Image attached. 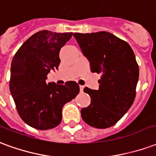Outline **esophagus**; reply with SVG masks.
I'll return each instance as SVG.
<instances>
[{
  "instance_id": "obj_1",
  "label": "esophagus",
  "mask_w": 156,
  "mask_h": 156,
  "mask_svg": "<svg viewBox=\"0 0 156 156\" xmlns=\"http://www.w3.org/2000/svg\"><path fill=\"white\" fill-rule=\"evenodd\" d=\"M83 90H84V86H81V85H80V92H82Z\"/></svg>"
}]
</instances>
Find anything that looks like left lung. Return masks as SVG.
Listing matches in <instances>:
<instances>
[{"label":"left lung","mask_w":156,"mask_h":156,"mask_svg":"<svg viewBox=\"0 0 156 156\" xmlns=\"http://www.w3.org/2000/svg\"><path fill=\"white\" fill-rule=\"evenodd\" d=\"M92 72L101 74L98 90L88 87L90 105L80 114L89 126L105 129L114 126L128 111L136 98L139 66L130 45L106 31L74 33Z\"/></svg>","instance_id":"obj_1"}]
</instances>
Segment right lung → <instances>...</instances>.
<instances>
[{
  "label": "right lung",
  "instance_id": "obj_1",
  "mask_svg": "<svg viewBox=\"0 0 156 156\" xmlns=\"http://www.w3.org/2000/svg\"><path fill=\"white\" fill-rule=\"evenodd\" d=\"M73 36L72 32L41 30L24 42L11 66L10 91L24 122L37 129L60 125L62 108L79 94V85L46 83L47 75L58 69L59 53Z\"/></svg>",
  "mask_w": 156,
  "mask_h": 156
}]
</instances>
